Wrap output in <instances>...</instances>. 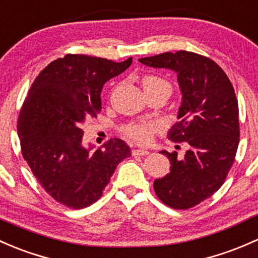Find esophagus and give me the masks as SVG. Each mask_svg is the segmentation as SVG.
I'll list each match as a JSON object with an SVG mask.
<instances>
[{"label":"esophagus","instance_id":"34e87169","mask_svg":"<svg viewBox=\"0 0 258 258\" xmlns=\"http://www.w3.org/2000/svg\"><path fill=\"white\" fill-rule=\"evenodd\" d=\"M150 153L147 150H141V148H135V150H132V154L134 156H147V154Z\"/></svg>","mask_w":258,"mask_h":258}]
</instances>
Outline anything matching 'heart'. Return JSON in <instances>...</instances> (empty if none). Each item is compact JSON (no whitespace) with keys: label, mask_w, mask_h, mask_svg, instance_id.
<instances>
[{"label":"heart","mask_w":258,"mask_h":258,"mask_svg":"<svg viewBox=\"0 0 258 258\" xmlns=\"http://www.w3.org/2000/svg\"><path fill=\"white\" fill-rule=\"evenodd\" d=\"M165 85L170 88L167 81L154 75H148L142 79V86L145 91L157 88V86ZM161 131V124L156 121H134L127 123L122 128V132L128 140L134 141L138 145H150L153 140V136L157 132Z\"/></svg>","instance_id":"obj_1"}]
</instances>
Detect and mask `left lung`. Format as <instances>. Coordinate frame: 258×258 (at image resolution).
I'll list each match as a JSON object with an SVG mask.
<instances>
[{
    "label": "left lung",
    "instance_id": "8db88e82",
    "mask_svg": "<svg viewBox=\"0 0 258 258\" xmlns=\"http://www.w3.org/2000/svg\"><path fill=\"white\" fill-rule=\"evenodd\" d=\"M138 60L177 73L183 97L179 121L169 130L168 138L185 142L188 151L183 158L177 152H161L172 165L153 186L168 207L190 209L220 189L235 162L240 123L234 86L215 61L193 51H168Z\"/></svg>",
    "mask_w": 258,
    "mask_h": 258
}]
</instances>
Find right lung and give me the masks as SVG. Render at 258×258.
Wrapping results in <instances>:
<instances>
[{
	"instance_id": "right-lung-1",
	"label": "right lung",
	"mask_w": 258,
	"mask_h": 258,
	"mask_svg": "<svg viewBox=\"0 0 258 258\" xmlns=\"http://www.w3.org/2000/svg\"><path fill=\"white\" fill-rule=\"evenodd\" d=\"M131 63L132 58L116 63L67 54L48 64L29 89L17 122L22 156L42 188L65 207L97 202L117 164L131 157L120 138L90 152L83 146L81 128L101 111L104 84Z\"/></svg>"
}]
</instances>
